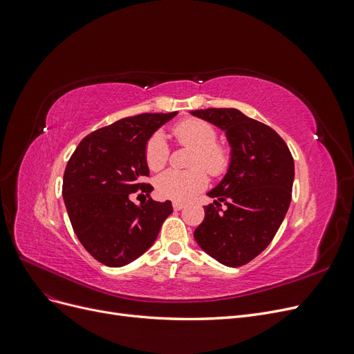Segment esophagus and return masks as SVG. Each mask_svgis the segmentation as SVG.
I'll return each instance as SVG.
<instances>
[{"label":"esophagus","mask_w":354,"mask_h":354,"mask_svg":"<svg viewBox=\"0 0 354 354\" xmlns=\"http://www.w3.org/2000/svg\"><path fill=\"white\" fill-rule=\"evenodd\" d=\"M173 208H174L176 211L183 209V208H185V203H183V202H173Z\"/></svg>","instance_id":"esophagus-1"}]
</instances>
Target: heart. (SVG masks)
Returning <instances> with one entry per match:
<instances>
[{"mask_svg": "<svg viewBox=\"0 0 354 354\" xmlns=\"http://www.w3.org/2000/svg\"><path fill=\"white\" fill-rule=\"evenodd\" d=\"M173 136L180 146L194 149L189 171L169 169L155 180L160 198L173 201H189L208 186L207 169L211 176H221L230 162L229 149L218 143V133L211 122L189 118L173 127ZM169 151L162 134L155 133L146 142L145 162L147 168L158 173L168 164Z\"/></svg>", "mask_w": 354, "mask_h": 354, "instance_id": "1", "label": "heart"}]
</instances>
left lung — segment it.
Listing matches in <instances>:
<instances>
[{
  "label": "left lung",
  "instance_id": "8db88e82",
  "mask_svg": "<svg viewBox=\"0 0 354 354\" xmlns=\"http://www.w3.org/2000/svg\"><path fill=\"white\" fill-rule=\"evenodd\" d=\"M223 128L232 146L226 177L208 192L214 203L195 230L201 248L229 267L254 260L269 245L292 198L294 158L273 128L233 108L192 111Z\"/></svg>",
  "mask_w": 354,
  "mask_h": 354
}]
</instances>
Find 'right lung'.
<instances>
[{
  "instance_id": "right-lung-1",
  "label": "right lung",
  "mask_w": 354,
  "mask_h": 354,
  "mask_svg": "<svg viewBox=\"0 0 354 354\" xmlns=\"http://www.w3.org/2000/svg\"><path fill=\"white\" fill-rule=\"evenodd\" d=\"M177 112L122 118L85 136L63 174L62 195L72 229L91 257L121 267L151 248L173 212L171 202L152 198L136 205L131 196H149L145 146ZM137 196V198H138Z\"/></svg>"
}]
</instances>
